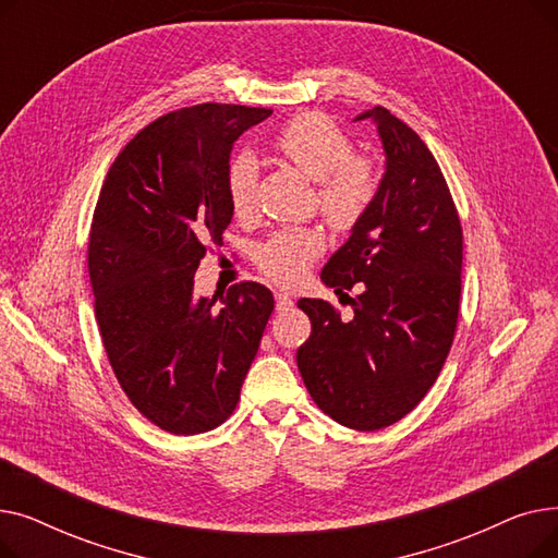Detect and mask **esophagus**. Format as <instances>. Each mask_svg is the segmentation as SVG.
Returning a JSON list of instances; mask_svg holds the SVG:
<instances>
[{"mask_svg": "<svg viewBox=\"0 0 558 558\" xmlns=\"http://www.w3.org/2000/svg\"><path fill=\"white\" fill-rule=\"evenodd\" d=\"M289 307H294V299H291L289 294H284V291H278V294H276V310L278 312H287Z\"/></svg>", "mask_w": 558, "mask_h": 558, "instance_id": "1", "label": "esophagus"}]
</instances>
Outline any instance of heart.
<instances>
[{"mask_svg":"<svg viewBox=\"0 0 558 558\" xmlns=\"http://www.w3.org/2000/svg\"><path fill=\"white\" fill-rule=\"evenodd\" d=\"M274 149L318 185V208L337 230H353L379 194V171L371 158L353 156V140L328 114L303 112L271 140ZM259 165L251 154L234 156L226 171V192L238 217L255 208ZM324 251L316 230H280L257 248V269L271 282L291 287L305 278Z\"/></svg>","mask_w":558,"mask_h":558,"instance_id":"1","label":"heart"}]
</instances>
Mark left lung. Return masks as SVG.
I'll use <instances>...</instances> for the list:
<instances>
[{
    "mask_svg": "<svg viewBox=\"0 0 558 558\" xmlns=\"http://www.w3.org/2000/svg\"><path fill=\"white\" fill-rule=\"evenodd\" d=\"M377 124L387 171L371 213L330 257L320 280L337 294L360 288L353 316L301 299L310 339L296 362L324 414L375 432L404 418L441 373L457 332L463 230L444 171L416 131L385 106Z\"/></svg>",
    "mask_w": 558,
    "mask_h": 558,
    "instance_id": "left-lung-1",
    "label": "left lung"
}]
</instances>
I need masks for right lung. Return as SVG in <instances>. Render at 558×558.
<instances>
[{
  "label": "right lung",
  "mask_w": 558,
  "mask_h": 558,
  "mask_svg": "<svg viewBox=\"0 0 558 558\" xmlns=\"http://www.w3.org/2000/svg\"><path fill=\"white\" fill-rule=\"evenodd\" d=\"M274 110L198 104L158 117L110 165L87 240L95 314L117 383L169 434L219 427L274 312L259 282L194 294V274L232 219V144Z\"/></svg>",
  "instance_id": "obj_1"
}]
</instances>
